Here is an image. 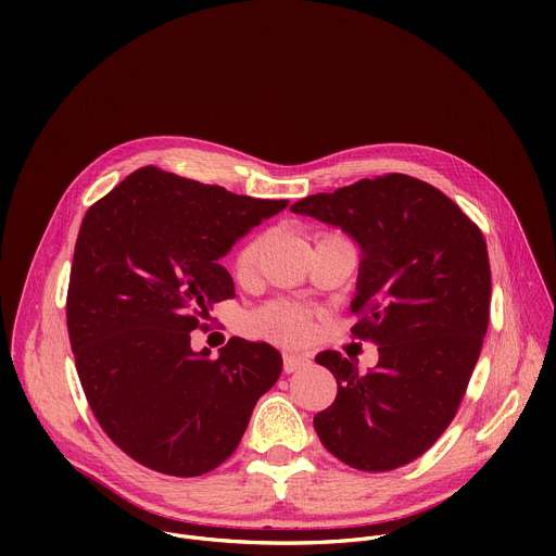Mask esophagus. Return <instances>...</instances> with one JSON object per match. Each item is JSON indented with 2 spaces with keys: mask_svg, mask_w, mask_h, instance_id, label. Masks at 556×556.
Segmentation results:
<instances>
[{
  "mask_svg": "<svg viewBox=\"0 0 556 556\" xmlns=\"http://www.w3.org/2000/svg\"><path fill=\"white\" fill-rule=\"evenodd\" d=\"M309 365H312V361L305 354H294V352H286L283 354V369H286V374H294V371L307 369Z\"/></svg>",
  "mask_w": 556,
  "mask_h": 556,
  "instance_id": "34e87169",
  "label": "esophagus"
}]
</instances>
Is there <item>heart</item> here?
<instances>
[{"label": "heart", "mask_w": 556, "mask_h": 556, "mask_svg": "<svg viewBox=\"0 0 556 556\" xmlns=\"http://www.w3.org/2000/svg\"><path fill=\"white\" fill-rule=\"evenodd\" d=\"M328 237H339L332 232H321L316 237V242L328 240ZM266 247V235H255L249 242L242 244V249L235 255V275L240 279H253L260 268V260ZM251 328L277 343H301L312 332V312L303 305L290 303V301H273L264 305L260 312L251 316Z\"/></svg>", "instance_id": "1"}]
</instances>
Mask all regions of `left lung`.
Instances as JSON below:
<instances>
[{
	"instance_id": "1",
	"label": "left lung",
	"mask_w": 556,
	"mask_h": 556,
	"mask_svg": "<svg viewBox=\"0 0 556 556\" xmlns=\"http://www.w3.org/2000/svg\"><path fill=\"white\" fill-rule=\"evenodd\" d=\"M290 211L358 242L352 334L378 345L367 371L334 350L316 356L339 389L314 416L316 435L352 468L405 466L451 425L480 358L491 314L484 235L440 189L405 174L307 195Z\"/></svg>"
}]
</instances>
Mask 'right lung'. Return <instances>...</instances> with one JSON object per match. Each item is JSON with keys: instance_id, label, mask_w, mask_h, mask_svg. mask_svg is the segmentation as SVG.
<instances>
[{"instance_id": "add662e5", "label": "right lung", "mask_w": 556, "mask_h": 556, "mask_svg": "<svg viewBox=\"0 0 556 556\" xmlns=\"http://www.w3.org/2000/svg\"><path fill=\"white\" fill-rule=\"evenodd\" d=\"M288 200L237 195L157 167L94 202L76 237L67 334L92 414L138 464L198 478L226 462L281 374L268 343L217 356L191 332L235 286L219 260Z\"/></svg>"}]
</instances>
